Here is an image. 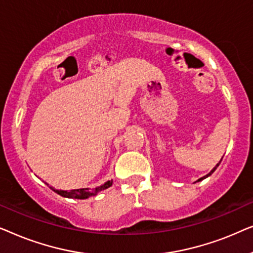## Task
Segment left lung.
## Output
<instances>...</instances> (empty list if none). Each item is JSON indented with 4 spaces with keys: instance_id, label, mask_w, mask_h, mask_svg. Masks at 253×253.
<instances>
[{
    "instance_id": "1",
    "label": "left lung",
    "mask_w": 253,
    "mask_h": 253,
    "mask_svg": "<svg viewBox=\"0 0 253 253\" xmlns=\"http://www.w3.org/2000/svg\"><path fill=\"white\" fill-rule=\"evenodd\" d=\"M221 160H222V159H221ZM220 162H221V161H220ZM220 162H219V164H217V165L215 166V167H214V168L212 169V170H211V171L209 172V174H207V175H205V176H203V177H200V178L198 179V181H196V182H200V181H203V179H205V178H207V177H209V176H211V175H212V174H213V172H214V171H215V169H216L217 167H219Z\"/></svg>"
}]
</instances>
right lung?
Masks as SVG:
<instances>
[{
  "label": "right lung",
  "mask_w": 253,
  "mask_h": 253,
  "mask_svg": "<svg viewBox=\"0 0 253 253\" xmlns=\"http://www.w3.org/2000/svg\"><path fill=\"white\" fill-rule=\"evenodd\" d=\"M113 185V179L110 181H107L101 184L100 186H96V188L89 189V188H83V189H74L68 191V190H56L54 189L53 186H49V188L53 190L54 192H56L57 195L62 197H65V198H72V199H87L89 197H94L98 195L100 191L102 190L108 189L109 186Z\"/></svg>",
  "instance_id": "obj_1"
}]
</instances>
